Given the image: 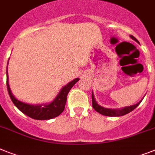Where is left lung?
<instances>
[{
	"mask_svg": "<svg viewBox=\"0 0 155 155\" xmlns=\"http://www.w3.org/2000/svg\"><path fill=\"white\" fill-rule=\"evenodd\" d=\"M131 39L133 40H135V42H137L138 43H139L137 39H135V37L133 35H130ZM143 99L140 101L138 102L137 104H133L131 106H127V107H124V108H104L103 106H101L100 104H98V103L97 102L96 99L94 98V94H93V92H92V104H93V108L97 111V112H99L100 114L104 115V116H124V115L127 114L129 112H131V111L135 109L137 106H139V104L141 103V101H143Z\"/></svg>",
	"mask_w": 155,
	"mask_h": 155,
	"instance_id": "1",
	"label": "left lung"
}]
</instances>
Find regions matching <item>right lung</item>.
I'll list each match as a JSON object with an SVG mask.
<instances>
[{"instance_id": "right-lung-1", "label": "right lung", "mask_w": 155, "mask_h": 155, "mask_svg": "<svg viewBox=\"0 0 155 155\" xmlns=\"http://www.w3.org/2000/svg\"><path fill=\"white\" fill-rule=\"evenodd\" d=\"M7 74V89L12 101L13 102L16 108L22 112L24 114L29 116L34 120H51L54 117H57L63 112L66 103L67 94L74 85L79 81V78H75L71 81L68 84L64 85L60 89L59 93H58L55 98L51 102L47 104H31L25 103L20 100L16 99L11 91V89L8 84V66L6 69Z\"/></svg>"}]
</instances>
